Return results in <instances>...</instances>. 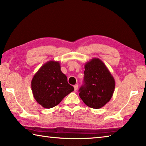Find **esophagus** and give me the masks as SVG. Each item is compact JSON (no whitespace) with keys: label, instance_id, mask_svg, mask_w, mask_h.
I'll return each instance as SVG.
<instances>
[{"label":"esophagus","instance_id":"1","mask_svg":"<svg viewBox=\"0 0 146 146\" xmlns=\"http://www.w3.org/2000/svg\"><path fill=\"white\" fill-rule=\"evenodd\" d=\"M78 84H76V85L74 86V88H75V91L78 90Z\"/></svg>","mask_w":146,"mask_h":146}]
</instances>
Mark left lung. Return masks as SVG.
I'll list each match as a JSON object with an SVG mask.
<instances>
[{
	"instance_id": "left-lung-1",
	"label": "left lung",
	"mask_w": 146,
	"mask_h": 146,
	"mask_svg": "<svg viewBox=\"0 0 146 146\" xmlns=\"http://www.w3.org/2000/svg\"><path fill=\"white\" fill-rule=\"evenodd\" d=\"M84 68V84L79 90V96L90 108L100 109L111 98L115 79L104 63L98 58L87 62Z\"/></svg>"
}]
</instances>
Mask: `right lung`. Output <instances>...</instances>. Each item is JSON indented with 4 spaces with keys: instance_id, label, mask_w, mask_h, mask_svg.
Here are the masks:
<instances>
[{
    "instance_id": "obj_1",
    "label": "right lung",
    "mask_w": 146,
    "mask_h": 146,
    "mask_svg": "<svg viewBox=\"0 0 146 146\" xmlns=\"http://www.w3.org/2000/svg\"><path fill=\"white\" fill-rule=\"evenodd\" d=\"M31 87L35 99L47 109L58 105L74 90L60 70V63L55 60H49L41 66L32 78Z\"/></svg>"
}]
</instances>
